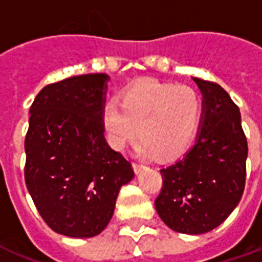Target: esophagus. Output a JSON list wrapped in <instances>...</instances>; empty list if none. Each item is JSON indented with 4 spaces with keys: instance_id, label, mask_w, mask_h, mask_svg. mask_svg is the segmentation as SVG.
<instances>
[{
    "instance_id": "obj_1",
    "label": "esophagus",
    "mask_w": 262,
    "mask_h": 262,
    "mask_svg": "<svg viewBox=\"0 0 262 262\" xmlns=\"http://www.w3.org/2000/svg\"><path fill=\"white\" fill-rule=\"evenodd\" d=\"M133 169H135V171L139 174V173H141V171L144 170L145 166L144 165H140V163H133Z\"/></svg>"
}]
</instances>
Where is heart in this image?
I'll use <instances>...</instances> for the list:
<instances>
[{
  "mask_svg": "<svg viewBox=\"0 0 262 262\" xmlns=\"http://www.w3.org/2000/svg\"><path fill=\"white\" fill-rule=\"evenodd\" d=\"M103 108V127L110 145L123 151L141 137L137 152L174 158L187 149L202 114V101L189 86L144 79L127 86L118 100Z\"/></svg>",
  "mask_w": 262,
  "mask_h": 262,
  "instance_id": "heart-1",
  "label": "heart"
}]
</instances>
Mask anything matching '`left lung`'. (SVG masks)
<instances>
[{
  "mask_svg": "<svg viewBox=\"0 0 262 262\" xmlns=\"http://www.w3.org/2000/svg\"><path fill=\"white\" fill-rule=\"evenodd\" d=\"M202 93L195 144L161 169L155 209L170 229L201 235L217 228L241 202L246 180L247 140L237 105L214 82L192 78Z\"/></svg>",
  "mask_w": 262,
  "mask_h": 262,
  "instance_id": "8db88e82",
  "label": "left lung"
}]
</instances>
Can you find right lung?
<instances>
[{"label": "right lung", "mask_w": 262, "mask_h": 262, "mask_svg": "<svg viewBox=\"0 0 262 262\" xmlns=\"http://www.w3.org/2000/svg\"><path fill=\"white\" fill-rule=\"evenodd\" d=\"M107 74L51 83L30 108L26 185L43 221L70 237H92L108 225L132 165L105 141Z\"/></svg>", "instance_id": "obj_1"}]
</instances>
